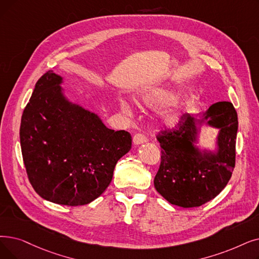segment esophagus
Here are the masks:
<instances>
[{
  "instance_id": "34e87169",
  "label": "esophagus",
  "mask_w": 259,
  "mask_h": 259,
  "mask_svg": "<svg viewBox=\"0 0 259 259\" xmlns=\"http://www.w3.org/2000/svg\"><path fill=\"white\" fill-rule=\"evenodd\" d=\"M146 142H147V138H146L144 134L138 133L133 137V144L134 145H141V144H144Z\"/></svg>"
}]
</instances>
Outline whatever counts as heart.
I'll return each mask as SVG.
<instances>
[{
    "label": "heart",
    "instance_id": "obj_1",
    "mask_svg": "<svg viewBox=\"0 0 259 259\" xmlns=\"http://www.w3.org/2000/svg\"><path fill=\"white\" fill-rule=\"evenodd\" d=\"M177 93L175 90L164 85H147L140 90L137 100L138 103L147 108H155L167 104L157 111L156 117L164 125L175 123L183 109V104L180 99L176 98ZM120 109L125 112L130 111L131 106L126 100L121 99L119 102Z\"/></svg>",
    "mask_w": 259,
    "mask_h": 259
}]
</instances>
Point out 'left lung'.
Masks as SVG:
<instances>
[{
  "mask_svg": "<svg viewBox=\"0 0 259 259\" xmlns=\"http://www.w3.org/2000/svg\"><path fill=\"white\" fill-rule=\"evenodd\" d=\"M202 126L219 129L215 148H200ZM238 117L229 102L211 105L202 115L185 113L175 129L157 136L161 165L154 187L169 203L196 207L218 196L227 186L235 167Z\"/></svg>",
  "mask_w": 259,
  "mask_h": 259,
  "instance_id": "1",
  "label": "left lung"
}]
</instances>
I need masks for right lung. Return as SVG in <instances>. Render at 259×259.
Returning a JSON list of instances; mask_svg holds the SVG:
<instances>
[{
  "label": "right lung",
  "mask_w": 259,
  "mask_h": 259,
  "mask_svg": "<svg viewBox=\"0 0 259 259\" xmlns=\"http://www.w3.org/2000/svg\"><path fill=\"white\" fill-rule=\"evenodd\" d=\"M62 83L63 76L53 71L37 81L21 118L22 156L41 198L84 205L109 186L132 139L129 132L107 128L95 112L73 103Z\"/></svg>",
  "instance_id": "obj_1"
}]
</instances>
